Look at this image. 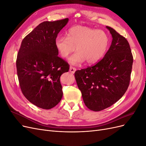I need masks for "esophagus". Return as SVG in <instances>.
<instances>
[{
  "label": "esophagus",
  "instance_id": "obj_1",
  "mask_svg": "<svg viewBox=\"0 0 146 146\" xmlns=\"http://www.w3.org/2000/svg\"><path fill=\"white\" fill-rule=\"evenodd\" d=\"M76 68L72 67V66H70V68H69V72H71L72 74H74L75 72H76Z\"/></svg>",
  "mask_w": 146,
  "mask_h": 146
}]
</instances>
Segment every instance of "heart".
<instances>
[{
    "label": "heart",
    "instance_id": "heart-1",
    "mask_svg": "<svg viewBox=\"0 0 146 146\" xmlns=\"http://www.w3.org/2000/svg\"><path fill=\"white\" fill-rule=\"evenodd\" d=\"M110 44L108 35L103 30L76 25L70 28L66 36H57L55 46L60 56L68 58L76 50V52L69 58V62L77 65L86 61L88 64L98 62L107 52Z\"/></svg>",
    "mask_w": 146,
    "mask_h": 146
}]
</instances>
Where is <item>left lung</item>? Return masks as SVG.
Segmentation results:
<instances>
[{
  "mask_svg": "<svg viewBox=\"0 0 146 146\" xmlns=\"http://www.w3.org/2000/svg\"><path fill=\"white\" fill-rule=\"evenodd\" d=\"M111 46L98 63L75 72L77 86L86 107L94 111L110 107L120 99L129 86L133 58L125 37L107 26Z\"/></svg>",
  "mask_w": 146,
  "mask_h": 146,
  "instance_id": "1",
  "label": "left lung"
}]
</instances>
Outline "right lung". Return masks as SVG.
Here are the masks:
<instances>
[{
    "label": "right lung",
    "mask_w": 146,
    "mask_h": 146,
    "mask_svg": "<svg viewBox=\"0 0 146 146\" xmlns=\"http://www.w3.org/2000/svg\"><path fill=\"white\" fill-rule=\"evenodd\" d=\"M68 20L43 22L22 41L16 59L20 88L25 98L39 108L51 109L62 98L60 78L69 71V65L58 56L55 40Z\"/></svg>",
    "instance_id": "1"
}]
</instances>
